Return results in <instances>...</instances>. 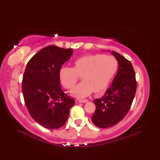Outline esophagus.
I'll return each mask as SVG.
<instances>
[{"mask_svg": "<svg viewBox=\"0 0 160 160\" xmlns=\"http://www.w3.org/2000/svg\"><path fill=\"white\" fill-rule=\"evenodd\" d=\"M79 102H81V103H86V102H88V100H79Z\"/></svg>", "mask_w": 160, "mask_h": 160, "instance_id": "obj_1", "label": "esophagus"}]
</instances>
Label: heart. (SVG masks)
I'll return each instance as SVG.
<instances>
[{
  "label": "heart",
  "instance_id": "heart-1",
  "mask_svg": "<svg viewBox=\"0 0 160 160\" xmlns=\"http://www.w3.org/2000/svg\"><path fill=\"white\" fill-rule=\"evenodd\" d=\"M118 69V62L113 56L87 55L75 60L73 68L61 67L59 78L64 87L71 89L77 82L79 76H82V82L71 89V94L75 98H83L93 91L100 93L106 90Z\"/></svg>",
  "mask_w": 160,
  "mask_h": 160
}]
</instances>
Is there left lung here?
I'll list each match as a JSON object with an SVG mask.
<instances>
[{"instance_id": "1", "label": "left lung", "mask_w": 160, "mask_h": 160, "mask_svg": "<svg viewBox=\"0 0 160 160\" xmlns=\"http://www.w3.org/2000/svg\"><path fill=\"white\" fill-rule=\"evenodd\" d=\"M111 54L118 62V72L104 96L94 100L96 111L91 117L93 123L102 128L113 127L126 116L137 88L135 71L130 61L115 52H111Z\"/></svg>"}]
</instances>
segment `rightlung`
Segmentation results:
<instances>
[{"label": "right lung", "instance_id": "1", "mask_svg": "<svg viewBox=\"0 0 160 160\" xmlns=\"http://www.w3.org/2000/svg\"><path fill=\"white\" fill-rule=\"evenodd\" d=\"M73 53L72 49L47 46L30 59L24 72L22 91L27 108L46 128L62 127L75 104L61 89L59 78L60 68Z\"/></svg>", "mask_w": 160, "mask_h": 160}]
</instances>
